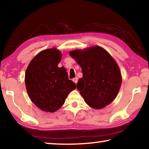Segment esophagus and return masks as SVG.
<instances>
[{"mask_svg": "<svg viewBox=\"0 0 149 149\" xmlns=\"http://www.w3.org/2000/svg\"><path fill=\"white\" fill-rule=\"evenodd\" d=\"M72 81H73V82L75 83V84H77V82H78V78H77V77H75V78L72 79Z\"/></svg>", "mask_w": 149, "mask_h": 149, "instance_id": "obj_1", "label": "esophagus"}]
</instances>
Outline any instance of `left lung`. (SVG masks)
<instances>
[{"instance_id": "left-lung-1", "label": "left lung", "mask_w": 149, "mask_h": 149, "mask_svg": "<svg viewBox=\"0 0 149 149\" xmlns=\"http://www.w3.org/2000/svg\"><path fill=\"white\" fill-rule=\"evenodd\" d=\"M82 68L83 77L77 88L91 107L104 108L117 96L121 85V74L115 60L100 47L70 52Z\"/></svg>"}]
</instances>
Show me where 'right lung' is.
Listing matches in <instances>:
<instances>
[{
	"label": "right lung",
	"instance_id": "1",
	"mask_svg": "<svg viewBox=\"0 0 149 149\" xmlns=\"http://www.w3.org/2000/svg\"><path fill=\"white\" fill-rule=\"evenodd\" d=\"M62 58L56 48L45 49L36 55L28 65L25 83L32 102L42 111H56L64 104L76 85L68 79L64 67L58 64Z\"/></svg>",
	"mask_w": 149,
	"mask_h": 149
}]
</instances>
